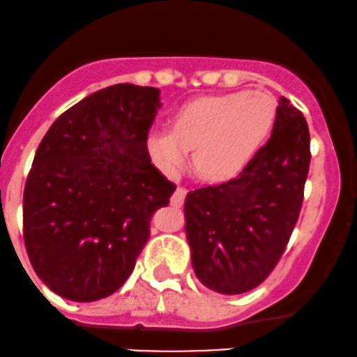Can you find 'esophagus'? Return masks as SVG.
<instances>
[{
	"instance_id": "1",
	"label": "esophagus",
	"mask_w": 357,
	"mask_h": 357,
	"mask_svg": "<svg viewBox=\"0 0 357 357\" xmlns=\"http://www.w3.org/2000/svg\"><path fill=\"white\" fill-rule=\"evenodd\" d=\"M185 195H187L185 187H178V189L174 192V195H172V206H175V208H182L183 202H185Z\"/></svg>"
}]
</instances>
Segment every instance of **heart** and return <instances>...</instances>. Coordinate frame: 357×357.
I'll list each match as a JSON object with an SVG mask.
<instances>
[{
	"label": "heart",
	"mask_w": 357,
	"mask_h": 357,
	"mask_svg": "<svg viewBox=\"0 0 357 357\" xmlns=\"http://www.w3.org/2000/svg\"><path fill=\"white\" fill-rule=\"evenodd\" d=\"M275 121V102L266 91H231L199 97L172 116V129L148 134L153 160L177 174L195 149V167L208 178L243 170L266 143Z\"/></svg>",
	"instance_id": "heart-1"
}]
</instances>
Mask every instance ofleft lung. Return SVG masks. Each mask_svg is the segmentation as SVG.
I'll list each match as a JSON object with an SVG mask.
<instances>
[{
    "label": "left lung",
    "mask_w": 357,
    "mask_h": 357,
    "mask_svg": "<svg viewBox=\"0 0 357 357\" xmlns=\"http://www.w3.org/2000/svg\"><path fill=\"white\" fill-rule=\"evenodd\" d=\"M310 160L306 119L281 97L269 141L238 177L187 194V238L202 284L241 294L269 278L300 216Z\"/></svg>",
    "instance_id": "left-lung-1"
}]
</instances>
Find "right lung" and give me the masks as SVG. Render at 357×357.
<instances>
[{"instance_id":"obj_1","label":"right lung","mask_w":357,"mask_h":357,"mask_svg":"<svg viewBox=\"0 0 357 357\" xmlns=\"http://www.w3.org/2000/svg\"><path fill=\"white\" fill-rule=\"evenodd\" d=\"M160 90L119 83L56 119L24 190V240L33 271L71 301L110 296L128 281L149 223L175 183L151 163L148 134Z\"/></svg>"}]
</instances>
